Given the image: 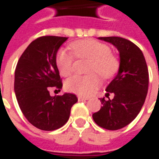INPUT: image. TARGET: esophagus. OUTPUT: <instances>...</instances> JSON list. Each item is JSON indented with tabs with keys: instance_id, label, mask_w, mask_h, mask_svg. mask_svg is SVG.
Returning a JSON list of instances; mask_svg holds the SVG:
<instances>
[{
	"instance_id": "34e87169",
	"label": "esophagus",
	"mask_w": 159,
	"mask_h": 159,
	"mask_svg": "<svg viewBox=\"0 0 159 159\" xmlns=\"http://www.w3.org/2000/svg\"><path fill=\"white\" fill-rule=\"evenodd\" d=\"M78 100L80 102L81 101H87L89 100V97H83V96H78Z\"/></svg>"
}]
</instances>
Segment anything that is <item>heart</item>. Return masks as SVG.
<instances>
[{"label": "heart", "mask_w": 159, "mask_h": 159, "mask_svg": "<svg viewBox=\"0 0 159 159\" xmlns=\"http://www.w3.org/2000/svg\"><path fill=\"white\" fill-rule=\"evenodd\" d=\"M70 48L77 58L90 61L88 70L90 75L71 77L65 82V89L68 91L89 96L101 86V80L95 73L103 79L111 78L116 74L119 61L106 44L95 40H80L73 42ZM56 64L62 76H70L73 72L74 57L66 49H60L56 56Z\"/></svg>", "instance_id": "1"}]
</instances>
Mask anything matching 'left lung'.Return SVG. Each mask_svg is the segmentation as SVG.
I'll return each instance as SVG.
<instances>
[{"mask_svg": "<svg viewBox=\"0 0 159 159\" xmlns=\"http://www.w3.org/2000/svg\"><path fill=\"white\" fill-rule=\"evenodd\" d=\"M111 43L119 52V68L106 88L114 98H101L102 106L93 114L95 123L108 130H118L130 124L143 105L149 87V71L142 50L134 43L121 37H100Z\"/></svg>", "mask_w": 159, "mask_h": 159, "instance_id": "obj_1", "label": "left lung"}]
</instances>
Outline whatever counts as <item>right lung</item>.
Instances as JSON below:
<instances>
[{
    "instance_id": "obj_1",
    "label": "right lung",
    "mask_w": 159,
    "mask_h": 159,
    "mask_svg": "<svg viewBox=\"0 0 159 159\" xmlns=\"http://www.w3.org/2000/svg\"><path fill=\"white\" fill-rule=\"evenodd\" d=\"M68 38L42 36L32 41L19 58L15 70L14 90L20 110L28 121L44 131L62 127L70 118L75 95L51 96L49 91L63 87L56 56Z\"/></svg>"
}]
</instances>
